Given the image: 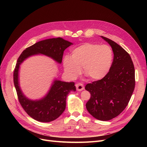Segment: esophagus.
Segmentation results:
<instances>
[{"label": "esophagus", "instance_id": "34e87169", "mask_svg": "<svg viewBox=\"0 0 147 147\" xmlns=\"http://www.w3.org/2000/svg\"><path fill=\"white\" fill-rule=\"evenodd\" d=\"M76 88H77V91H82L83 90H84V85L83 84H82V83H77V84H76Z\"/></svg>", "mask_w": 147, "mask_h": 147}]
</instances>
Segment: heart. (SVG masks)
<instances>
[{
	"mask_svg": "<svg viewBox=\"0 0 147 147\" xmlns=\"http://www.w3.org/2000/svg\"><path fill=\"white\" fill-rule=\"evenodd\" d=\"M113 57V51L109 45L85 43L73 50L71 57H64V68L71 78H76L83 67L86 77L91 80H99L109 72Z\"/></svg>",
	"mask_w": 147,
	"mask_h": 147,
	"instance_id": "b5f03b06",
	"label": "heart"
}]
</instances>
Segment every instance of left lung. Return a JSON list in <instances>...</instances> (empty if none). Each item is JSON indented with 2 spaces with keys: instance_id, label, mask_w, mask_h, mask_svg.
I'll list each match as a JSON object with an SVG mask.
<instances>
[{
  "instance_id": "obj_1",
  "label": "left lung",
  "mask_w": 147,
  "mask_h": 147,
  "mask_svg": "<svg viewBox=\"0 0 147 147\" xmlns=\"http://www.w3.org/2000/svg\"><path fill=\"white\" fill-rule=\"evenodd\" d=\"M112 47L113 60L109 72L99 80L87 84L91 97L86 107L93 117L109 121L125 109L134 90L135 69L129 54L116 42L101 36Z\"/></svg>"
}]
</instances>
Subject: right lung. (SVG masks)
<instances>
[{
    "label": "right lung",
    "mask_w": 147,
    "mask_h": 147,
    "mask_svg": "<svg viewBox=\"0 0 147 147\" xmlns=\"http://www.w3.org/2000/svg\"><path fill=\"white\" fill-rule=\"evenodd\" d=\"M72 44L60 37L47 39L26 48L17 60L13 71V82L18 98L22 107L29 116L38 121H52L64 112L67 94L70 91L76 90L75 83L55 80L48 94L43 99L36 101L30 100L23 95L18 85L20 65L28 57L38 53L50 56L57 63H61L64 50Z\"/></svg>",
    "instance_id": "obj_1"
}]
</instances>
